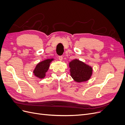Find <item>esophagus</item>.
Returning <instances> with one entry per match:
<instances>
[{"label": "esophagus", "mask_w": 125, "mask_h": 125, "mask_svg": "<svg viewBox=\"0 0 125 125\" xmlns=\"http://www.w3.org/2000/svg\"><path fill=\"white\" fill-rule=\"evenodd\" d=\"M58 58H59V60H60V61H62V59H63V57H62V56H59Z\"/></svg>", "instance_id": "obj_1"}]
</instances>
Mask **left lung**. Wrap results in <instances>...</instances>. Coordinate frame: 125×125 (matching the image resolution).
Here are the masks:
<instances>
[{
    "label": "left lung",
    "mask_w": 125,
    "mask_h": 125,
    "mask_svg": "<svg viewBox=\"0 0 125 125\" xmlns=\"http://www.w3.org/2000/svg\"><path fill=\"white\" fill-rule=\"evenodd\" d=\"M71 77L77 82H82L89 80L91 77L93 72L92 67L86 65L77 59L69 62Z\"/></svg>",
    "instance_id": "left-lung-1"
}]
</instances>
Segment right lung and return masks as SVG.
Masks as SVG:
<instances>
[{
    "label": "right lung",
    "mask_w": 125,
    "mask_h": 125,
    "mask_svg": "<svg viewBox=\"0 0 125 125\" xmlns=\"http://www.w3.org/2000/svg\"><path fill=\"white\" fill-rule=\"evenodd\" d=\"M52 60H54L53 58L47 59L38 63L33 72L35 76L40 79L45 78L46 73L48 71L50 63Z\"/></svg>",
    "instance_id": "1"
}]
</instances>
